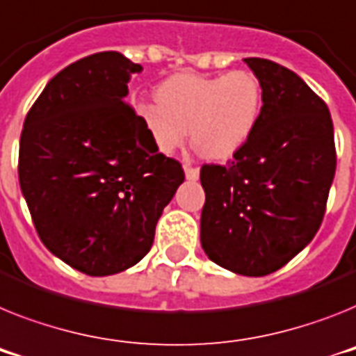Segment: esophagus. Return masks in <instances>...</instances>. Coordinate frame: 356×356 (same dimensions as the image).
I'll return each instance as SVG.
<instances>
[{"label": "esophagus", "mask_w": 356, "mask_h": 356, "mask_svg": "<svg viewBox=\"0 0 356 356\" xmlns=\"http://www.w3.org/2000/svg\"><path fill=\"white\" fill-rule=\"evenodd\" d=\"M184 175L188 181H197L199 179V168H192V166H184Z\"/></svg>", "instance_id": "1"}]
</instances>
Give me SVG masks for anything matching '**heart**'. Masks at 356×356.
<instances>
[{
    "label": "heart",
    "instance_id": "obj_1",
    "mask_svg": "<svg viewBox=\"0 0 356 356\" xmlns=\"http://www.w3.org/2000/svg\"><path fill=\"white\" fill-rule=\"evenodd\" d=\"M155 99L137 106L154 150L173 154L190 130L193 148L210 161L229 159L250 141L264 103L261 83L246 70L215 77L175 74L157 86Z\"/></svg>",
    "mask_w": 356,
    "mask_h": 356
}]
</instances>
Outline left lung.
<instances>
[{
    "label": "left lung",
    "mask_w": 356,
    "mask_h": 356,
    "mask_svg": "<svg viewBox=\"0 0 356 356\" xmlns=\"http://www.w3.org/2000/svg\"><path fill=\"white\" fill-rule=\"evenodd\" d=\"M244 63L262 86V115L232 163L201 168V244L224 270L264 277L321 228L335 177V137L330 110L302 77L270 59Z\"/></svg>",
    "instance_id": "1"
}]
</instances>
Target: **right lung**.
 <instances>
[{
  "label": "right lung",
  "instance_id": "obj_1",
  "mask_svg": "<svg viewBox=\"0 0 356 356\" xmlns=\"http://www.w3.org/2000/svg\"><path fill=\"white\" fill-rule=\"evenodd\" d=\"M143 70L119 52L92 54L50 79L26 113L19 186L49 252L90 277L136 266L183 184L124 103Z\"/></svg>",
  "mask_w": 356,
  "mask_h": 356
}]
</instances>
